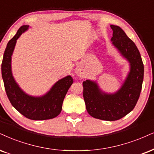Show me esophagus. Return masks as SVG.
Here are the masks:
<instances>
[{
    "instance_id": "esophagus-1",
    "label": "esophagus",
    "mask_w": 154,
    "mask_h": 154,
    "mask_svg": "<svg viewBox=\"0 0 154 154\" xmlns=\"http://www.w3.org/2000/svg\"><path fill=\"white\" fill-rule=\"evenodd\" d=\"M76 73L78 74V75H79V76H81V74L80 73H79V71H77V72H76Z\"/></svg>"
}]
</instances>
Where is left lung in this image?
<instances>
[{
    "label": "left lung",
    "instance_id": "left-lung-1",
    "mask_svg": "<svg viewBox=\"0 0 154 154\" xmlns=\"http://www.w3.org/2000/svg\"><path fill=\"white\" fill-rule=\"evenodd\" d=\"M111 28L112 44L129 63L130 71L121 88L113 94L103 91L96 81L83 82L88 113L95 119L110 121L119 120L134 109L141 91L144 73L141 54L135 43L119 26L111 25Z\"/></svg>",
    "mask_w": 154,
    "mask_h": 154
}]
</instances>
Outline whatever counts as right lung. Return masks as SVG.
<instances>
[{"instance_id":"obj_1","label":"right lung","mask_w":154,"mask_h":154,"mask_svg":"<svg viewBox=\"0 0 154 154\" xmlns=\"http://www.w3.org/2000/svg\"><path fill=\"white\" fill-rule=\"evenodd\" d=\"M29 26H23L8 43L1 65V73L5 92L13 107L22 115L31 120L51 119L60 114L62 104L68 90L73 82L71 75L63 78L41 96H30L24 92L13 76L11 58L17 40Z\"/></svg>"}]
</instances>
